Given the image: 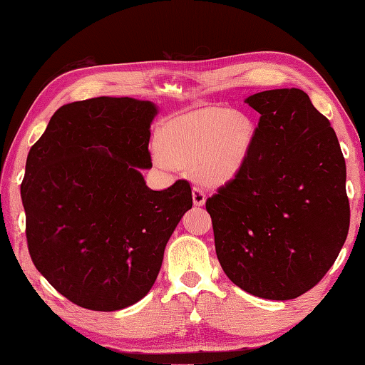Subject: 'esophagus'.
I'll return each instance as SVG.
<instances>
[{
  "mask_svg": "<svg viewBox=\"0 0 365 365\" xmlns=\"http://www.w3.org/2000/svg\"><path fill=\"white\" fill-rule=\"evenodd\" d=\"M192 195H193V205L195 206H203L205 201H206V193L205 190L195 185V187L192 189Z\"/></svg>",
  "mask_w": 365,
  "mask_h": 365,
  "instance_id": "1",
  "label": "esophagus"
}]
</instances>
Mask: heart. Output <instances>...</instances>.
Listing matches in <instances>:
<instances>
[{
  "label": "heart",
  "mask_w": 365,
  "mask_h": 365,
  "mask_svg": "<svg viewBox=\"0 0 365 365\" xmlns=\"http://www.w3.org/2000/svg\"><path fill=\"white\" fill-rule=\"evenodd\" d=\"M253 133V123L242 112L206 108L167 123L160 145L173 164H193L198 180L218 184L244 164Z\"/></svg>",
  "instance_id": "b5f03b06"
}]
</instances>
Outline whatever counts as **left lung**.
<instances>
[{
	"label": "left lung",
	"mask_w": 365,
	"mask_h": 365,
	"mask_svg": "<svg viewBox=\"0 0 365 365\" xmlns=\"http://www.w3.org/2000/svg\"><path fill=\"white\" fill-rule=\"evenodd\" d=\"M247 159L206 200L223 272L245 292L292 299L319 284L350 228L345 159L329 120L299 88L248 96Z\"/></svg>",
	"instance_id": "obj_1"
}]
</instances>
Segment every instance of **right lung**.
I'll return each mask as SVG.
<instances>
[{"mask_svg": "<svg viewBox=\"0 0 365 365\" xmlns=\"http://www.w3.org/2000/svg\"><path fill=\"white\" fill-rule=\"evenodd\" d=\"M150 101L98 96L63 104L32 145L21 182L28 250L61 295L118 311L150 292L167 242L192 207L189 181L151 190Z\"/></svg>", "mask_w": 365, "mask_h": 365, "instance_id": "obj_1", "label": "right lung"}]
</instances>
